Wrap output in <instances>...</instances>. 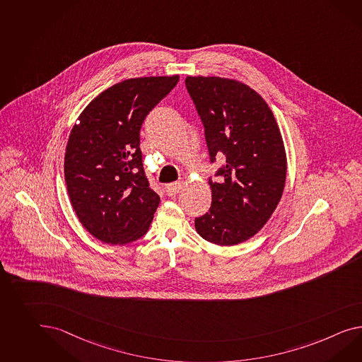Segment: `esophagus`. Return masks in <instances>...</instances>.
Listing matches in <instances>:
<instances>
[{"label":"esophagus","instance_id":"34e87169","mask_svg":"<svg viewBox=\"0 0 362 362\" xmlns=\"http://www.w3.org/2000/svg\"><path fill=\"white\" fill-rule=\"evenodd\" d=\"M182 186H184V181H177V182H173V184H168V185L165 186V193H167V195H169V197L176 195Z\"/></svg>","mask_w":362,"mask_h":362}]
</instances>
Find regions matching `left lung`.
<instances>
[{
    "instance_id": "1",
    "label": "left lung",
    "mask_w": 362,
    "mask_h": 362,
    "mask_svg": "<svg viewBox=\"0 0 362 362\" xmlns=\"http://www.w3.org/2000/svg\"><path fill=\"white\" fill-rule=\"evenodd\" d=\"M204 123L210 161L224 160L209 178L211 207L195 230L218 245L248 240L276 210L286 180V153L268 103L248 85L222 77H186Z\"/></svg>"
}]
</instances>
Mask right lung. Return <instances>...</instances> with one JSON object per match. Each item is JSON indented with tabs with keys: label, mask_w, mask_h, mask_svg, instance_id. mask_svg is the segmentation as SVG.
I'll use <instances>...</instances> for the list:
<instances>
[{
	"label": "right lung",
	"mask_w": 362,
	"mask_h": 362,
	"mask_svg": "<svg viewBox=\"0 0 362 362\" xmlns=\"http://www.w3.org/2000/svg\"><path fill=\"white\" fill-rule=\"evenodd\" d=\"M180 76L115 83L78 117L65 149V184L86 231L107 244H127L148 231L160 197L149 187L140 129Z\"/></svg>",
	"instance_id": "add662e5"
}]
</instances>
